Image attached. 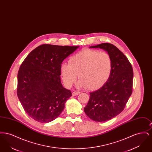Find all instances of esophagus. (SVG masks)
I'll return each instance as SVG.
<instances>
[{
	"label": "esophagus",
	"mask_w": 152,
	"mask_h": 152,
	"mask_svg": "<svg viewBox=\"0 0 152 152\" xmlns=\"http://www.w3.org/2000/svg\"><path fill=\"white\" fill-rule=\"evenodd\" d=\"M80 93V92L79 91H74V92H73L72 96H77Z\"/></svg>",
	"instance_id": "obj_1"
}]
</instances>
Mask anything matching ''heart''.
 I'll return each instance as SVG.
<instances>
[{"instance_id": "obj_1", "label": "heart", "mask_w": 152, "mask_h": 152, "mask_svg": "<svg viewBox=\"0 0 152 152\" xmlns=\"http://www.w3.org/2000/svg\"><path fill=\"white\" fill-rule=\"evenodd\" d=\"M112 68V58L108 52L84 49L70 58L68 64L63 63L60 71L67 87L72 86L78 75L80 87L95 90L107 81Z\"/></svg>"}]
</instances>
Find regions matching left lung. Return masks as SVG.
<instances>
[{
	"instance_id": "1",
	"label": "left lung",
	"mask_w": 152,
	"mask_h": 152,
	"mask_svg": "<svg viewBox=\"0 0 152 152\" xmlns=\"http://www.w3.org/2000/svg\"><path fill=\"white\" fill-rule=\"evenodd\" d=\"M89 48L107 51L113 61L109 79L99 89L90 93V99L84 109L87 116L94 121H107L123 111L132 94L133 68L125 55L112 44H100Z\"/></svg>"
}]
</instances>
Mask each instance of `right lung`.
<instances>
[{
  "label": "right lung",
  "mask_w": 152,
  "mask_h": 152,
  "mask_svg": "<svg viewBox=\"0 0 152 152\" xmlns=\"http://www.w3.org/2000/svg\"><path fill=\"white\" fill-rule=\"evenodd\" d=\"M79 46L43 44L31 51L18 73L17 94L25 112L39 123L60 115L71 92L63 87L61 64Z\"/></svg>",
  "instance_id": "obj_1"
}]
</instances>
